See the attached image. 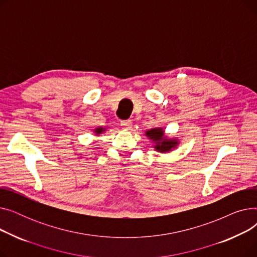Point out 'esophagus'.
<instances>
[{
  "label": "esophagus",
  "mask_w": 257,
  "mask_h": 257,
  "mask_svg": "<svg viewBox=\"0 0 257 257\" xmlns=\"http://www.w3.org/2000/svg\"><path fill=\"white\" fill-rule=\"evenodd\" d=\"M120 126L123 127L124 130H131V128H132V121L130 119L121 120L120 121Z\"/></svg>",
  "instance_id": "1"
}]
</instances>
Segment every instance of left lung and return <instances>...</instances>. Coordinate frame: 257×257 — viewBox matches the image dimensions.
I'll return each instance as SVG.
<instances>
[{"label":"left lung","instance_id":"obj_1","mask_svg":"<svg viewBox=\"0 0 257 257\" xmlns=\"http://www.w3.org/2000/svg\"><path fill=\"white\" fill-rule=\"evenodd\" d=\"M146 136L152 142L155 143V150L158 152H170L178 145L177 140H168L165 137V131L163 128H154L146 132Z\"/></svg>","mask_w":257,"mask_h":257}]
</instances>
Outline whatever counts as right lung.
<instances>
[{"label": "right lung", "mask_w": 257, "mask_h": 257, "mask_svg": "<svg viewBox=\"0 0 257 257\" xmlns=\"http://www.w3.org/2000/svg\"><path fill=\"white\" fill-rule=\"evenodd\" d=\"M104 131H105V129L102 128V127H99V128L94 129V133H96V134H101V133H103Z\"/></svg>", "instance_id": "right-lung-1"}]
</instances>
